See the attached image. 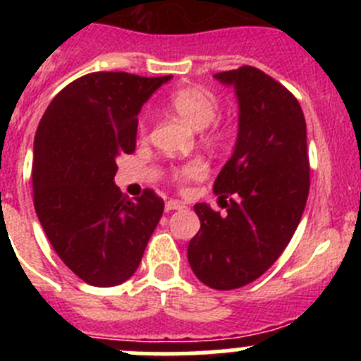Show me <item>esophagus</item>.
<instances>
[{
    "label": "esophagus",
    "mask_w": 361,
    "mask_h": 361,
    "mask_svg": "<svg viewBox=\"0 0 361 361\" xmlns=\"http://www.w3.org/2000/svg\"><path fill=\"white\" fill-rule=\"evenodd\" d=\"M180 208H184V204L178 202V200H168V202L164 204V209L168 213L175 212V209H180Z\"/></svg>",
    "instance_id": "esophagus-1"
}]
</instances>
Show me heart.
Returning a JSON list of instances; mask_svg holds the SVG:
<instances>
[{"label": "heart", "mask_w": 361, "mask_h": 361, "mask_svg": "<svg viewBox=\"0 0 361 361\" xmlns=\"http://www.w3.org/2000/svg\"><path fill=\"white\" fill-rule=\"evenodd\" d=\"M168 104L178 117H183L195 130L208 128L220 114L219 97L202 86L178 88L170 95ZM202 171L204 166L200 162H190V164L175 168L173 178L175 180H188V178L199 177Z\"/></svg>", "instance_id": "b5f03b06"}]
</instances>
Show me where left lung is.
Returning a JSON list of instances; mask_svg holds the SVG:
<instances>
[{
    "label": "left lung",
    "mask_w": 361,
    "mask_h": 361,
    "mask_svg": "<svg viewBox=\"0 0 361 361\" xmlns=\"http://www.w3.org/2000/svg\"><path fill=\"white\" fill-rule=\"evenodd\" d=\"M235 88L238 135L215 178L226 213L195 204L200 229L188 262L208 288L229 291L264 275L295 235L309 195L307 132L295 95L255 66L215 73Z\"/></svg>",
    "instance_id": "obj_1"
}]
</instances>
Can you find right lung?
<instances>
[{
  "label": "right lung",
  "mask_w": 361,
  "mask_h": 361,
  "mask_svg": "<svg viewBox=\"0 0 361 361\" xmlns=\"http://www.w3.org/2000/svg\"><path fill=\"white\" fill-rule=\"evenodd\" d=\"M170 79L88 73L65 86L39 121L34 208L59 258L90 286L126 282L164 212L152 190L130 200L114 177L117 157L135 152L142 104Z\"/></svg>",
  "instance_id": "right-lung-1"
}]
</instances>
